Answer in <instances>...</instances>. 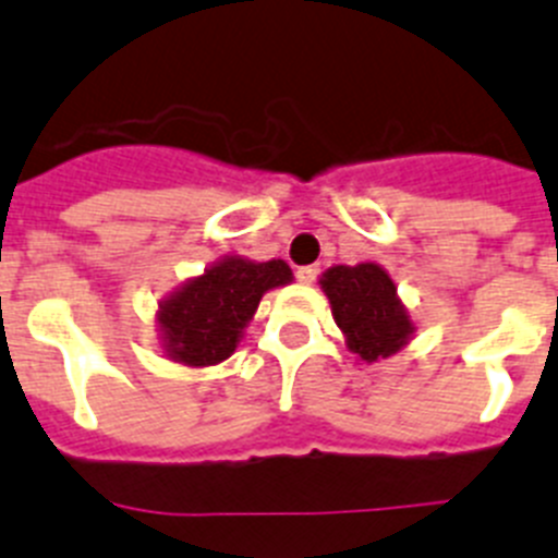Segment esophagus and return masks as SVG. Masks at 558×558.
Returning a JSON list of instances; mask_svg holds the SVG:
<instances>
[{
    "mask_svg": "<svg viewBox=\"0 0 558 558\" xmlns=\"http://www.w3.org/2000/svg\"><path fill=\"white\" fill-rule=\"evenodd\" d=\"M318 274H322V268L318 265H304V268L295 270V279L302 284H313L315 279H318Z\"/></svg>",
    "mask_w": 558,
    "mask_h": 558,
    "instance_id": "1",
    "label": "esophagus"
}]
</instances>
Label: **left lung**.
<instances>
[{"label":"left lung","mask_w":558,"mask_h":558,"mask_svg":"<svg viewBox=\"0 0 558 558\" xmlns=\"http://www.w3.org/2000/svg\"><path fill=\"white\" fill-rule=\"evenodd\" d=\"M322 288L332 304L335 322L347 335V347L360 360L374 363L405 347L413 324L397 299L391 276L379 265H335L324 274Z\"/></svg>","instance_id":"8db88e82"}]
</instances>
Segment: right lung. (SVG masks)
<instances>
[{
	"label": "right lung",
	"mask_w": 558,
	"mask_h": 558,
	"mask_svg": "<svg viewBox=\"0 0 558 558\" xmlns=\"http://www.w3.org/2000/svg\"><path fill=\"white\" fill-rule=\"evenodd\" d=\"M293 279L288 263H248L229 256L161 302L159 324L172 360L186 366H215L236 349L265 290Z\"/></svg>",
	"instance_id": "add662e5"
}]
</instances>
